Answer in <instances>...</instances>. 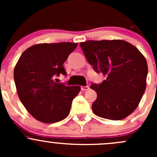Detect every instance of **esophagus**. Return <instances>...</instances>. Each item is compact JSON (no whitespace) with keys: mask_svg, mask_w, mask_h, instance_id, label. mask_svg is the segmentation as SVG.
I'll return each instance as SVG.
<instances>
[{"mask_svg":"<svg viewBox=\"0 0 157 157\" xmlns=\"http://www.w3.org/2000/svg\"><path fill=\"white\" fill-rule=\"evenodd\" d=\"M90 87H89L88 86H81V90L82 91H86V90H88Z\"/></svg>","mask_w":157,"mask_h":157,"instance_id":"esophagus-1","label":"esophagus"}]
</instances>
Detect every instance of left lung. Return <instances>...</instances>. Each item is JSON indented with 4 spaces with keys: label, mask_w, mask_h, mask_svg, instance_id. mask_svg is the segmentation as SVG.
<instances>
[{
    "label": "left lung",
    "mask_w": 157,
    "mask_h": 157,
    "mask_svg": "<svg viewBox=\"0 0 157 157\" xmlns=\"http://www.w3.org/2000/svg\"><path fill=\"white\" fill-rule=\"evenodd\" d=\"M80 47L93 70L106 77L90 86L97 93L92 105L95 115L115 121L131 115L146 89L148 68L144 55L124 40H90Z\"/></svg>",
    "instance_id": "1"
}]
</instances>
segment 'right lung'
Wrapping results in <instances>:
<instances>
[{"label":"right lung","mask_w":157,"mask_h":157,"mask_svg":"<svg viewBox=\"0 0 157 157\" xmlns=\"http://www.w3.org/2000/svg\"><path fill=\"white\" fill-rule=\"evenodd\" d=\"M77 43H42L26 49L13 71L19 98L38 121L55 123L68 115L74 98L80 86L56 83L61 74L67 75L63 64Z\"/></svg>","instance_id":"obj_1"}]
</instances>
